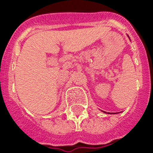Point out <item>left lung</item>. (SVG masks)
<instances>
[{"label":"left lung","instance_id":"1","mask_svg":"<svg viewBox=\"0 0 153 153\" xmlns=\"http://www.w3.org/2000/svg\"><path fill=\"white\" fill-rule=\"evenodd\" d=\"M108 114H109V113H108Z\"/></svg>","mask_w":153,"mask_h":153}]
</instances>
